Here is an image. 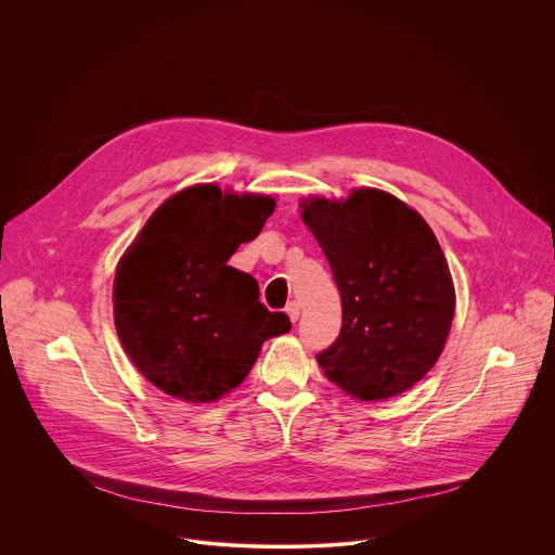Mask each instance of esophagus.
Masks as SVG:
<instances>
[{
	"mask_svg": "<svg viewBox=\"0 0 555 555\" xmlns=\"http://www.w3.org/2000/svg\"><path fill=\"white\" fill-rule=\"evenodd\" d=\"M285 311H287L289 320H292V322H296V320H298V315H300V305L294 300V302H289V305L285 307Z\"/></svg>",
	"mask_w": 555,
	"mask_h": 555,
	"instance_id": "esophagus-1",
	"label": "esophagus"
}]
</instances>
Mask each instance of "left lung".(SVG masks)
<instances>
[{
  "label": "left lung",
  "instance_id": "8db88e82",
  "mask_svg": "<svg viewBox=\"0 0 555 555\" xmlns=\"http://www.w3.org/2000/svg\"><path fill=\"white\" fill-rule=\"evenodd\" d=\"M300 209L341 296L339 335L315 354L326 379L359 401L410 390L438 361L455 311L434 231L399 198L367 188Z\"/></svg>",
  "mask_w": 555,
  "mask_h": 555
}]
</instances>
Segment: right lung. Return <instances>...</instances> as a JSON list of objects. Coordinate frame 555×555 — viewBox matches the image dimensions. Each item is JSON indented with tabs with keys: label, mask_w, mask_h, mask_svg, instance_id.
<instances>
[{
	"label": "right lung",
	"mask_w": 555,
	"mask_h": 555,
	"mask_svg": "<svg viewBox=\"0 0 555 555\" xmlns=\"http://www.w3.org/2000/svg\"><path fill=\"white\" fill-rule=\"evenodd\" d=\"M276 203L194 184L165 201L117 266L115 328L137 371L169 397L218 401L250 373L261 344L292 328L227 261Z\"/></svg>",
	"instance_id": "add662e5"
}]
</instances>
